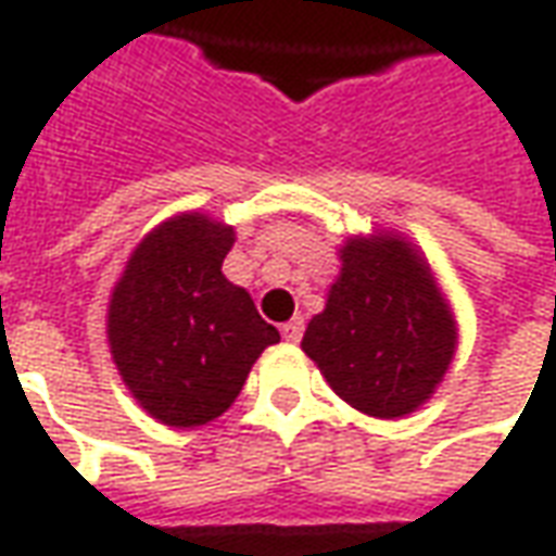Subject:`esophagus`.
<instances>
[{
    "label": "esophagus",
    "mask_w": 556,
    "mask_h": 556,
    "mask_svg": "<svg viewBox=\"0 0 556 556\" xmlns=\"http://www.w3.org/2000/svg\"><path fill=\"white\" fill-rule=\"evenodd\" d=\"M282 337H286L289 343H298V340L304 337V318L294 316L291 321H286V325H282Z\"/></svg>",
    "instance_id": "esophagus-1"
}]
</instances>
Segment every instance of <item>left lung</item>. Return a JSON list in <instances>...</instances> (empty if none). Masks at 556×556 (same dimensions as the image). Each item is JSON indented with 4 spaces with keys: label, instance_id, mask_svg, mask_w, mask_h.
I'll use <instances>...</instances> for the list:
<instances>
[{
    "label": "left lung",
    "instance_id": "8db88e82",
    "mask_svg": "<svg viewBox=\"0 0 556 556\" xmlns=\"http://www.w3.org/2000/svg\"><path fill=\"white\" fill-rule=\"evenodd\" d=\"M304 349L333 394L372 418H403L437 391L457 325L425 255L400 235L349 238Z\"/></svg>",
    "mask_w": 556,
    "mask_h": 556
}]
</instances>
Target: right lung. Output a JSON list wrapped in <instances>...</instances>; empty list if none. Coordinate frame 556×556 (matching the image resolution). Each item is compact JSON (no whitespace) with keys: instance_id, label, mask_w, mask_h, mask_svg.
<instances>
[{"instance_id":"right-lung-1","label":"right lung","mask_w":556,"mask_h":556,"mask_svg":"<svg viewBox=\"0 0 556 556\" xmlns=\"http://www.w3.org/2000/svg\"><path fill=\"white\" fill-rule=\"evenodd\" d=\"M235 228L180 213L138 243L108 306V343L123 382L147 415L201 427L238 400L252 364L279 331L223 262Z\"/></svg>"}]
</instances>
